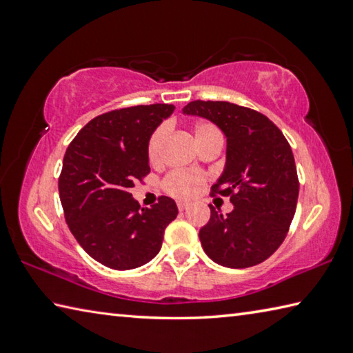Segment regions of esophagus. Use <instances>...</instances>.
I'll return each instance as SVG.
<instances>
[{"label":"esophagus","instance_id":"34e87169","mask_svg":"<svg viewBox=\"0 0 353 353\" xmlns=\"http://www.w3.org/2000/svg\"><path fill=\"white\" fill-rule=\"evenodd\" d=\"M177 208H179V210H181V212L187 210V208H188V202H182V201H179V202H177Z\"/></svg>","mask_w":353,"mask_h":353}]
</instances>
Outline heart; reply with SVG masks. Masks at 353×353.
I'll return each instance as SVG.
<instances>
[{
    "label": "heart",
    "instance_id": "obj_1",
    "mask_svg": "<svg viewBox=\"0 0 353 353\" xmlns=\"http://www.w3.org/2000/svg\"><path fill=\"white\" fill-rule=\"evenodd\" d=\"M166 134L168 129L166 126H159L154 130L152 135L149 137L148 141V159L151 163H159L162 159L163 145L166 140ZM194 140L198 148L205 145L208 141L213 140H223V134L221 130L212 123L201 121L196 123L193 126ZM205 183V176L198 171H188V170H176L166 174L163 179V190L166 193L174 196L177 199H191L201 193L202 187Z\"/></svg>",
    "mask_w": 353,
    "mask_h": 353
}]
</instances>
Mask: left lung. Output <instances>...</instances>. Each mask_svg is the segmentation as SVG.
I'll return each instance as SVG.
<instances>
[{
	"label": "left lung",
	"mask_w": 353,
	"mask_h": 353,
	"mask_svg": "<svg viewBox=\"0 0 353 353\" xmlns=\"http://www.w3.org/2000/svg\"><path fill=\"white\" fill-rule=\"evenodd\" d=\"M187 115L210 119L227 137L223 176L212 196H229L227 214L210 205L199 230L205 254L225 268H249L276 252L294 218L299 177L288 140L270 118L227 101H191Z\"/></svg>",
	"instance_id": "1"
}]
</instances>
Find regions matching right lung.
I'll return each mask as SVG.
<instances>
[{"mask_svg": "<svg viewBox=\"0 0 353 353\" xmlns=\"http://www.w3.org/2000/svg\"><path fill=\"white\" fill-rule=\"evenodd\" d=\"M172 110V104H151L105 112L88 121L65 152L59 176L65 221L81 248L112 270L151 261L179 213L166 196L141 208L130 193L151 171L149 137Z\"/></svg>", "mask_w": 353, "mask_h": 353, "instance_id": "1", "label": "right lung"}]
</instances>
